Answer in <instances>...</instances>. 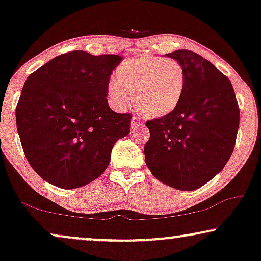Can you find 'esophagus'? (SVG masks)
Here are the masks:
<instances>
[{
  "mask_svg": "<svg viewBox=\"0 0 261 261\" xmlns=\"http://www.w3.org/2000/svg\"><path fill=\"white\" fill-rule=\"evenodd\" d=\"M142 124V120L139 117V115H134L132 117V129H137Z\"/></svg>",
  "mask_w": 261,
  "mask_h": 261,
  "instance_id": "34e87169",
  "label": "esophagus"
}]
</instances>
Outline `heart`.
<instances>
[{"label": "heart", "instance_id": "1", "mask_svg": "<svg viewBox=\"0 0 261 261\" xmlns=\"http://www.w3.org/2000/svg\"><path fill=\"white\" fill-rule=\"evenodd\" d=\"M185 90V71L179 62L141 57L121 64L108 84V99L115 108L134 106L142 115L160 119L178 108Z\"/></svg>", "mask_w": 261, "mask_h": 261}]
</instances>
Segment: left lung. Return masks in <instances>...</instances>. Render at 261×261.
<instances>
[{"instance_id":"left-lung-1","label":"left lung","mask_w":261,"mask_h":261,"mask_svg":"<svg viewBox=\"0 0 261 261\" xmlns=\"http://www.w3.org/2000/svg\"><path fill=\"white\" fill-rule=\"evenodd\" d=\"M185 71V90L172 114L146 122L145 162L153 176L177 190L201 188L234 151L240 109L229 78L189 49L167 53Z\"/></svg>"}]
</instances>
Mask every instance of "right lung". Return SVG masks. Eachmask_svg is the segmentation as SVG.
<instances>
[{
	"mask_svg": "<svg viewBox=\"0 0 261 261\" xmlns=\"http://www.w3.org/2000/svg\"><path fill=\"white\" fill-rule=\"evenodd\" d=\"M116 55L71 51L28 76L17 102L16 127L24 155L49 184L76 189L108 167L113 146L130 132L132 114L108 105Z\"/></svg>",
	"mask_w": 261,
	"mask_h": 261,
	"instance_id": "right-lung-1",
	"label": "right lung"
}]
</instances>
